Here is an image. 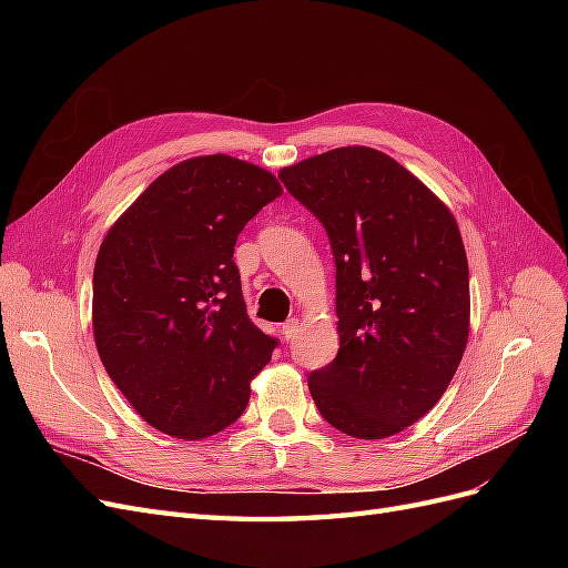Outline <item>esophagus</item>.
<instances>
[{
	"label": "esophagus",
	"mask_w": 568,
	"mask_h": 568,
	"mask_svg": "<svg viewBox=\"0 0 568 568\" xmlns=\"http://www.w3.org/2000/svg\"><path fill=\"white\" fill-rule=\"evenodd\" d=\"M282 334H284V338H286V341L294 338V336L298 334V320H296V317L286 320V322L282 324Z\"/></svg>",
	"instance_id": "esophagus-1"
}]
</instances>
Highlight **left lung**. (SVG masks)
<instances>
[{"label":"left lung","instance_id":"8db88e82","mask_svg":"<svg viewBox=\"0 0 568 568\" xmlns=\"http://www.w3.org/2000/svg\"><path fill=\"white\" fill-rule=\"evenodd\" d=\"M329 236L341 346L307 374L320 415L376 440L422 419L469 336V265L453 213L386 153L343 146L280 173Z\"/></svg>","mask_w":568,"mask_h":568}]
</instances>
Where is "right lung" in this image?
<instances>
[{"mask_svg": "<svg viewBox=\"0 0 568 568\" xmlns=\"http://www.w3.org/2000/svg\"><path fill=\"white\" fill-rule=\"evenodd\" d=\"M282 186L232 156L170 168L120 217L94 265L101 363L159 432L199 440L244 415L280 346L246 315L236 236Z\"/></svg>", "mask_w": 568, "mask_h": 568, "instance_id": "add662e5", "label": "right lung"}]
</instances>
